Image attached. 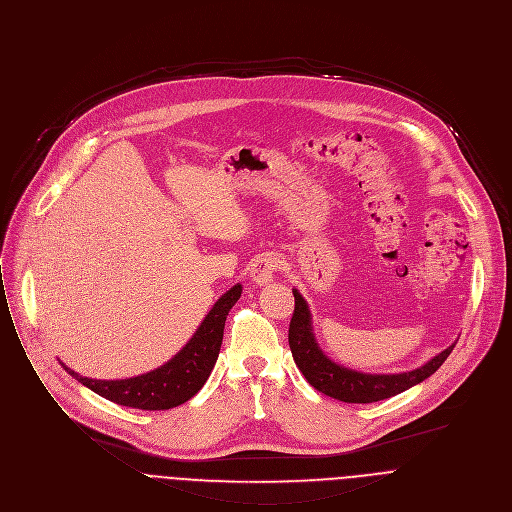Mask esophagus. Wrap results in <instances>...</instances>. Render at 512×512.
<instances>
[{
	"instance_id": "34e87169",
	"label": "esophagus",
	"mask_w": 512,
	"mask_h": 512,
	"mask_svg": "<svg viewBox=\"0 0 512 512\" xmlns=\"http://www.w3.org/2000/svg\"><path fill=\"white\" fill-rule=\"evenodd\" d=\"M278 270H280V258H276L274 254H262L250 266L252 280L256 284H260V286L268 284L276 276Z\"/></svg>"
}]
</instances>
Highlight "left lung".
Returning <instances> with one entry per match:
<instances>
[{"label":"left lung","instance_id":"1","mask_svg":"<svg viewBox=\"0 0 512 512\" xmlns=\"http://www.w3.org/2000/svg\"><path fill=\"white\" fill-rule=\"evenodd\" d=\"M294 294V313L288 327V345L294 357V363L302 371L315 389L321 393L335 397L345 403H371L379 399H387L405 389L414 387L416 383L428 379L432 373L440 369V365L448 359L454 345L436 355L424 367L397 373V375H367L359 371L345 369L323 355L319 349L313 329H311V313L304 298L292 290Z\"/></svg>","mask_w":512,"mask_h":512}]
</instances>
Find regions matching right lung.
Listing matches in <instances>:
<instances>
[{
    "label": "right lung",
    "mask_w": 512,
    "mask_h": 512,
    "mask_svg": "<svg viewBox=\"0 0 512 512\" xmlns=\"http://www.w3.org/2000/svg\"><path fill=\"white\" fill-rule=\"evenodd\" d=\"M240 294V284L230 288L214 304V309L203 319L191 341L169 363L151 373L121 381H96L82 377L68 367L66 371L94 393L119 405L147 412L171 410V407L191 399L203 387V383L208 381L220 355L228 313Z\"/></svg>",
    "instance_id": "1"
}]
</instances>
